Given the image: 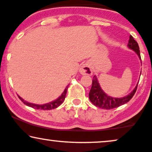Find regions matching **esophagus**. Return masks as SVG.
Masks as SVG:
<instances>
[{
  "instance_id": "obj_1",
  "label": "esophagus",
  "mask_w": 152,
  "mask_h": 152,
  "mask_svg": "<svg viewBox=\"0 0 152 152\" xmlns=\"http://www.w3.org/2000/svg\"><path fill=\"white\" fill-rule=\"evenodd\" d=\"M79 72L82 75H88V76H91L92 75V70H91L90 65L87 63L86 64H83L80 67Z\"/></svg>"
}]
</instances>
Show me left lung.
Here are the masks:
<instances>
[{"label":"left lung","mask_w":152,"mask_h":152,"mask_svg":"<svg viewBox=\"0 0 152 152\" xmlns=\"http://www.w3.org/2000/svg\"><path fill=\"white\" fill-rule=\"evenodd\" d=\"M128 46L129 48L134 50L138 56L139 58L141 60L139 45L132 36L130 37ZM137 85H136L133 90L127 96L121 97V98H115V97L108 96L103 91L99 83L97 77L94 75L92 80V86H91V90L89 94V100L96 107L103 108V109H112V108L119 107L122 105L128 103L132 98L134 93L136 92Z\"/></svg>","instance_id":"1"}]
</instances>
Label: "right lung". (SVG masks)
<instances>
[{"mask_svg": "<svg viewBox=\"0 0 152 152\" xmlns=\"http://www.w3.org/2000/svg\"><path fill=\"white\" fill-rule=\"evenodd\" d=\"M67 87L68 86H67L66 88L65 89L64 91L62 93V94L58 98L56 99V100L53 101V102L48 103V104H32V103H29L26 102L25 100H24L23 99L21 98L20 96L18 95V97L20 98V100L22 101V102L24 103V104L27 105V106H29V107H31L33 108H35V109H41V110H51V109H54V108L58 107V106L61 105L62 103L64 102L65 98V95H66L67 93Z\"/></svg>", "mask_w": 152, "mask_h": 152, "instance_id": "obj_1", "label": "right lung"}]
</instances>
